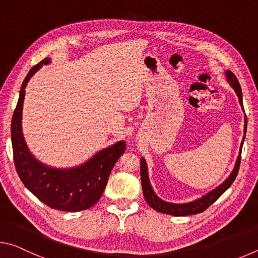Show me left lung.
Segmentation results:
<instances>
[{
  "instance_id": "left-lung-1",
  "label": "left lung",
  "mask_w": 258,
  "mask_h": 258,
  "mask_svg": "<svg viewBox=\"0 0 258 258\" xmlns=\"http://www.w3.org/2000/svg\"><path fill=\"white\" fill-rule=\"evenodd\" d=\"M226 78H228V81L231 84V86L234 89L235 93H237L238 98H239V102L242 106L241 87H240L239 81L237 80V77H235V75L232 72L228 71L226 72ZM246 131H247V117L244 116V135H246ZM244 135H243V139H244ZM242 143H243V140L241 142V147H240V154L238 156V159H237V163H235V166L233 168V172L231 173V175L228 178H226V181L224 183H222V184L218 187H216L215 190H213L212 192H209L208 195L204 196L203 198L195 200V202H192V203L181 204V205L166 203V202H164V200H161L157 197L150 185L149 178H148V168H147L146 160L141 158V183H142L143 195H145V198L147 200L148 205H149L150 207L154 208L157 212L163 213V214H169V215H174V216L194 215V214L203 213L204 211H206V209L211 206L213 203H215L216 200L220 198L226 190L229 189L231 184L233 183V181L235 180V177H237L238 172H239V167H240V160H241Z\"/></svg>"
}]
</instances>
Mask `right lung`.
<instances>
[{"mask_svg":"<svg viewBox=\"0 0 258 258\" xmlns=\"http://www.w3.org/2000/svg\"><path fill=\"white\" fill-rule=\"evenodd\" d=\"M49 62V59H44L35 64L21 85L11 123L15 166L25 186L46 206L64 212H80L92 207L101 198L112 167L126 150V143H116L98 152L84 165L71 169L47 167L30 155L21 131L25 87L30 77Z\"/></svg>","mask_w":258,"mask_h":258,"instance_id":"obj_1","label":"right lung"}]
</instances>
